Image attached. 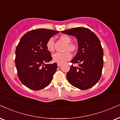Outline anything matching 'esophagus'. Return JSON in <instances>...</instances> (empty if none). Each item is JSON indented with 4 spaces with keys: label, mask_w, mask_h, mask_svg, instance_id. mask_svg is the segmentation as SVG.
Segmentation results:
<instances>
[{
    "label": "esophagus",
    "mask_w": 120,
    "mask_h": 120,
    "mask_svg": "<svg viewBox=\"0 0 120 120\" xmlns=\"http://www.w3.org/2000/svg\"><path fill=\"white\" fill-rule=\"evenodd\" d=\"M61 64H60V63H58V64H57V66H58V67H60V66H61Z\"/></svg>",
    "instance_id": "1"
}]
</instances>
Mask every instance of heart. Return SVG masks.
<instances>
[{"instance_id":"1","label":"heart","mask_w":120,"mask_h":120,"mask_svg":"<svg viewBox=\"0 0 120 120\" xmlns=\"http://www.w3.org/2000/svg\"><path fill=\"white\" fill-rule=\"evenodd\" d=\"M60 40L61 42L65 43L63 48L64 52L62 53H56L53 56L52 58L53 62L58 63H63L71 59L72 55L71 52L75 53L78 49V46L75 43L71 42V38L69 35L66 34L61 35L60 37ZM46 48L47 51L51 53L54 52V41L53 38H49L46 43Z\"/></svg>"}]
</instances>
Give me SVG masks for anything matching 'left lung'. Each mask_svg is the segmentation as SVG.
<instances>
[{"label": "left lung", "instance_id": "left-lung-1", "mask_svg": "<svg viewBox=\"0 0 120 120\" xmlns=\"http://www.w3.org/2000/svg\"><path fill=\"white\" fill-rule=\"evenodd\" d=\"M62 33L73 35L77 39L78 52L71 62L72 64L67 73L71 85L80 90L91 88L101 78L103 64V52L97 35L87 28H74Z\"/></svg>", "mask_w": 120, "mask_h": 120}]
</instances>
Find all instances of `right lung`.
Segmentation results:
<instances>
[{
	"label": "right lung",
	"instance_id": "add662e5",
	"mask_svg": "<svg viewBox=\"0 0 120 120\" xmlns=\"http://www.w3.org/2000/svg\"><path fill=\"white\" fill-rule=\"evenodd\" d=\"M58 32L48 29H34L25 34L19 41L15 58L18 76L29 89L38 91L51 82L57 64H45L53 60L46 43Z\"/></svg>",
	"mask_w": 120,
	"mask_h": 120
}]
</instances>
